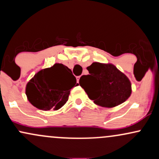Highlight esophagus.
Segmentation results:
<instances>
[{
    "instance_id": "obj_1",
    "label": "esophagus",
    "mask_w": 159,
    "mask_h": 159,
    "mask_svg": "<svg viewBox=\"0 0 159 159\" xmlns=\"http://www.w3.org/2000/svg\"><path fill=\"white\" fill-rule=\"evenodd\" d=\"M80 77H81V76H77V77H76V79H77V82H78H78H79Z\"/></svg>"
}]
</instances>
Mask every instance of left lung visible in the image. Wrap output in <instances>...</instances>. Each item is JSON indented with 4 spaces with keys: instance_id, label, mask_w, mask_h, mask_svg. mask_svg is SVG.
Here are the masks:
<instances>
[{
    "instance_id": "1",
    "label": "left lung",
    "mask_w": 159,
    "mask_h": 159,
    "mask_svg": "<svg viewBox=\"0 0 159 159\" xmlns=\"http://www.w3.org/2000/svg\"><path fill=\"white\" fill-rule=\"evenodd\" d=\"M87 69L90 75H82L79 84L95 104L113 107L124 102L130 96L131 82L115 66L93 63Z\"/></svg>"
}]
</instances>
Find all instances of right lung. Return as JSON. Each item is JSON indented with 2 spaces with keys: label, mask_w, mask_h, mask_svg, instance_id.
Instances as JSON below:
<instances>
[{
  "label": "right lung",
  "mask_w": 159,
  "mask_h": 159,
  "mask_svg": "<svg viewBox=\"0 0 159 159\" xmlns=\"http://www.w3.org/2000/svg\"><path fill=\"white\" fill-rule=\"evenodd\" d=\"M75 84L76 78L71 69L55 63L34 75L27 83L26 95L29 102L40 110L57 111L65 105Z\"/></svg>",
  "instance_id": "add662e5"
}]
</instances>
